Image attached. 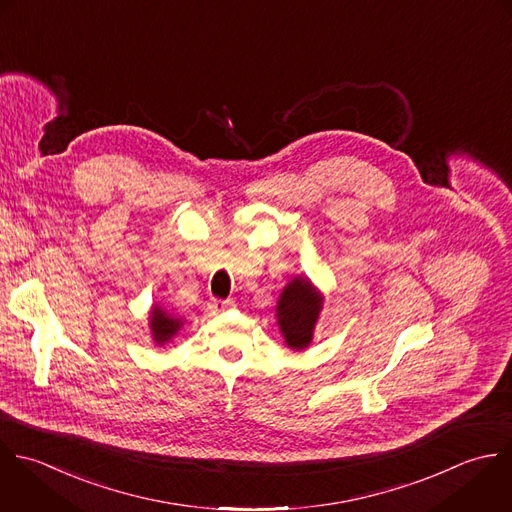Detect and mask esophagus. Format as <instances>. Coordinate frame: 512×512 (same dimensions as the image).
<instances>
[{"label": "esophagus", "mask_w": 512, "mask_h": 512, "mask_svg": "<svg viewBox=\"0 0 512 512\" xmlns=\"http://www.w3.org/2000/svg\"><path fill=\"white\" fill-rule=\"evenodd\" d=\"M231 307H235V301H231V299H213L211 303H209V309L213 311V313H223V311H227V309H231Z\"/></svg>", "instance_id": "1"}]
</instances>
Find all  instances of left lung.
Masks as SVG:
<instances>
[{
	"mask_svg": "<svg viewBox=\"0 0 512 512\" xmlns=\"http://www.w3.org/2000/svg\"><path fill=\"white\" fill-rule=\"evenodd\" d=\"M323 301V293L309 277L297 275L283 287L277 299L275 317L289 349L305 351L313 343Z\"/></svg>",
	"mask_w": 512,
	"mask_h": 512,
	"instance_id": "left-lung-1",
	"label": "left lung"
}]
</instances>
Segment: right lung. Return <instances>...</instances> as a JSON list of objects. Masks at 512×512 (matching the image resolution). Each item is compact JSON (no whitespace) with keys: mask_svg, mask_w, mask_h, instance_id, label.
I'll return each mask as SVG.
<instances>
[{"mask_svg":"<svg viewBox=\"0 0 512 512\" xmlns=\"http://www.w3.org/2000/svg\"><path fill=\"white\" fill-rule=\"evenodd\" d=\"M181 329H183V319L181 317H175L173 313H169L159 303L151 305V309H149V333H151V341L157 347L169 345Z\"/></svg>","mask_w":512,"mask_h":512,"instance_id":"1","label":"right lung"}]
</instances>
